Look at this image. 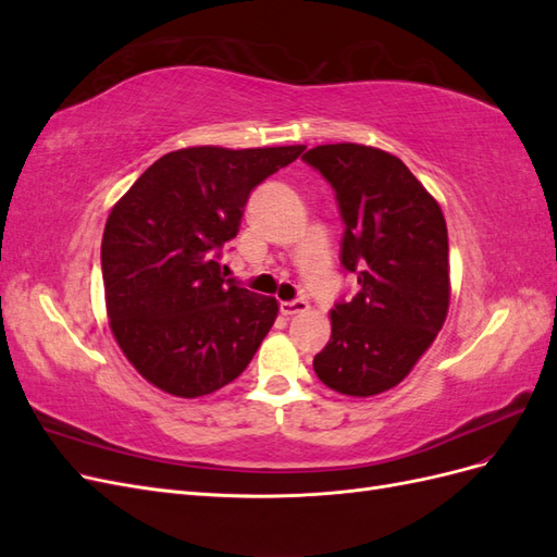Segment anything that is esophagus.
<instances>
[{
	"mask_svg": "<svg viewBox=\"0 0 557 557\" xmlns=\"http://www.w3.org/2000/svg\"><path fill=\"white\" fill-rule=\"evenodd\" d=\"M307 311H309V301L307 299L281 301V313L283 315H297V313H307Z\"/></svg>",
	"mask_w": 557,
	"mask_h": 557,
	"instance_id": "1",
	"label": "esophagus"
}]
</instances>
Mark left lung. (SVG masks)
<instances>
[{"instance_id":"left-lung-1","label":"left lung","mask_w":557,"mask_h":557,"mask_svg":"<svg viewBox=\"0 0 557 557\" xmlns=\"http://www.w3.org/2000/svg\"><path fill=\"white\" fill-rule=\"evenodd\" d=\"M336 193L342 264L360 293L330 311L332 336L315 376L348 397H372L409 376L450 305L448 232L436 201L399 158L374 146L325 144L305 153Z\"/></svg>"}]
</instances>
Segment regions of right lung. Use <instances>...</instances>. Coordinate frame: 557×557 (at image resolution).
I'll return each instance as SVG.
<instances>
[{"mask_svg": "<svg viewBox=\"0 0 557 557\" xmlns=\"http://www.w3.org/2000/svg\"><path fill=\"white\" fill-rule=\"evenodd\" d=\"M307 146H190L162 156L115 201L102 239L109 325L160 391L201 397L237 379L272 330L278 301L221 272L250 190Z\"/></svg>", "mask_w": 557, "mask_h": 557, "instance_id": "obj_1", "label": "right lung"}]
</instances>
